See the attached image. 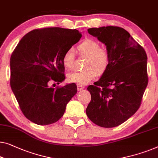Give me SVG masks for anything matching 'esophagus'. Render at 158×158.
Wrapping results in <instances>:
<instances>
[{
	"label": "esophagus",
	"instance_id": "obj_1",
	"mask_svg": "<svg viewBox=\"0 0 158 158\" xmlns=\"http://www.w3.org/2000/svg\"><path fill=\"white\" fill-rule=\"evenodd\" d=\"M85 88V87L83 86V85H77V90L81 91L82 90H83V89Z\"/></svg>",
	"mask_w": 158,
	"mask_h": 158
}]
</instances>
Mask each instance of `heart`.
Here are the masks:
<instances>
[{"mask_svg": "<svg viewBox=\"0 0 158 158\" xmlns=\"http://www.w3.org/2000/svg\"><path fill=\"white\" fill-rule=\"evenodd\" d=\"M77 50L83 56L88 57L85 68L86 70L75 72L68 75V81L71 83L84 85L92 81L97 76V71L102 73L106 70L109 64L110 55L107 50L100 46V43L93 38L84 40ZM75 50L69 48L64 52L63 63L66 68L72 70L74 66Z\"/></svg>", "mask_w": 158, "mask_h": 158, "instance_id": "obj_1", "label": "heart"}]
</instances>
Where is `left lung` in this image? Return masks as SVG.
I'll return each mask as SVG.
<instances>
[{
	"mask_svg": "<svg viewBox=\"0 0 158 158\" xmlns=\"http://www.w3.org/2000/svg\"><path fill=\"white\" fill-rule=\"evenodd\" d=\"M88 32L106 45L110 61L101 78L88 87L91 100L86 114L98 126H118L141 105L148 83L147 54L123 28H92Z\"/></svg>",
	"mask_w": 158,
	"mask_h": 158,
	"instance_id": "1",
	"label": "left lung"
}]
</instances>
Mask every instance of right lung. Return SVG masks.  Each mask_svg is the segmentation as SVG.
I'll return each mask as SVG.
<instances>
[{
    "label": "right lung",
    "mask_w": 158,
    "mask_h": 158,
    "mask_svg": "<svg viewBox=\"0 0 158 158\" xmlns=\"http://www.w3.org/2000/svg\"><path fill=\"white\" fill-rule=\"evenodd\" d=\"M81 37L76 29H35L22 38L12 52L10 87L23 114L31 122L40 125L57 122L76 94L74 83L56 88L50 84L64 81L63 56Z\"/></svg>",
    "instance_id": "right-lung-1"
}]
</instances>
